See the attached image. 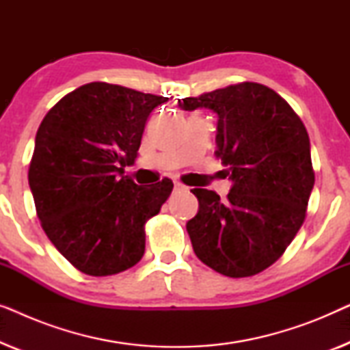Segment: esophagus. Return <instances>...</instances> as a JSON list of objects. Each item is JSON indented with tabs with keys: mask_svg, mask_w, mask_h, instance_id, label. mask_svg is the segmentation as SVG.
Listing matches in <instances>:
<instances>
[{
	"mask_svg": "<svg viewBox=\"0 0 350 350\" xmlns=\"http://www.w3.org/2000/svg\"><path fill=\"white\" fill-rule=\"evenodd\" d=\"M174 189H175V191H181V189H185V186H183V185H180V183H176V181H175Z\"/></svg>",
	"mask_w": 350,
	"mask_h": 350,
	"instance_id": "1",
	"label": "esophagus"
}]
</instances>
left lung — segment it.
I'll return each instance as SVG.
<instances>
[{
    "mask_svg": "<svg viewBox=\"0 0 350 350\" xmlns=\"http://www.w3.org/2000/svg\"><path fill=\"white\" fill-rule=\"evenodd\" d=\"M185 111L218 116L215 156L232 181L228 200L191 189L199 210L186 223L194 253L213 271L248 277L275 262L306 218L314 188L304 124L274 90L241 83L178 100Z\"/></svg>",
    "mask_w": 350,
    "mask_h": 350,
    "instance_id": "left-lung-1",
    "label": "left lung"
}]
</instances>
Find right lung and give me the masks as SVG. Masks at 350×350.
Returning <instances> with one entry per match:
<instances>
[{"label":"right lung","mask_w":350,"mask_h":350,"mask_svg":"<svg viewBox=\"0 0 350 350\" xmlns=\"http://www.w3.org/2000/svg\"><path fill=\"white\" fill-rule=\"evenodd\" d=\"M167 97L90 83L42 119L28 170L36 213L54 247L88 275H113L145 253V223L174 183L138 186L124 175L138 156L145 124Z\"/></svg>","instance_id":"right-lung-1"}]
</instances>
